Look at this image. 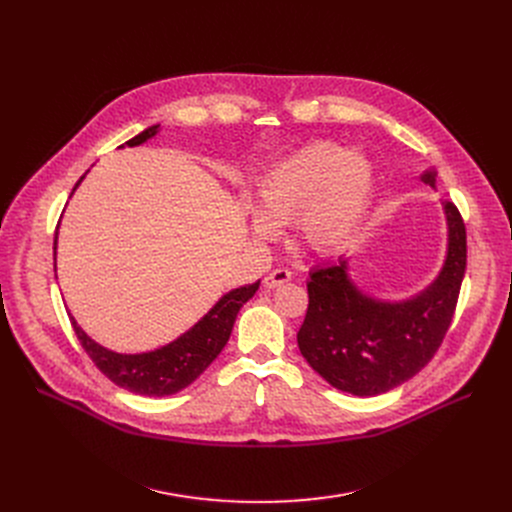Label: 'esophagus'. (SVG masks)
<instances>
[{"mask_svg": "<svg viewBox=\"0 0 512 512\" xmlns=\"http://www.w3.org/2000/svg\"><path fill=\"white\" fill-rule=\"evenodd\" d=\"M288 280H292V272L286 270V267H278V270H274L272 274L265 276L263 284H265L267 288H278V286L286 284Z\"/></svg>", "mask_w": 512, "mask_h": 512, "instance_id": "34e87169", "label": "esophagus"}]
</instances>
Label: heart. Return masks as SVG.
Returning <instances> with one entry per match:
<instances>
[{
  "label": "heart",
  "instance_id": "1",
  "mask_svg": "<svg viewBox=\"0 0 512 512\" xmlns=\"http://www.w3.org/2000/svg\"><path fill=\"white\" fill-rule=\"evenodd\" d=\"M373 186L375 168L365 153L330 141L309 143L261 176L251 230L270 238L276 224L297 220L311 249L332 251L359 228Z\"/></svg>",
  "mask_w": 512,
  "mask_h": 512
}]
</instances>
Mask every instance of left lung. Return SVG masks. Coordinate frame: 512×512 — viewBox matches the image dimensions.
<instances>
[{
  "label": "left lung",
  "mask_w": 512,
  "mask_h": 512,
  "mask_svg": "<svg viewBox=\"0 0 512 512\" xmlns=\"http://www.w3.org/2000/svg\"><path fill=\"white\" fill-rule=\"evenodd\" d=\"M421 180L436 186V172ZM448 249L438 278L407 301L373 299L348 276L346 259L319 265L307 282L309 307L297 334L301 355L330 386L378 396L411 380L440 348L467 267L465 222L444 203Z\"/></svg>",
  "instance_id": "obj_1"
}]
</instances>
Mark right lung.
Segmentation results:
<instances>
[{
  "label": "right lung",
  "instance_id": "obj_1",
  "mask_svg": "<svg viewBox=\"0 0 512 512\" xmlns=\"http://www.w3.org/2000/svg\"><path fill=\"white\" fill-rule=\"evenodd\" d=\"M157 132L159 124L149 126L141 134H137V137L126 141V145H143L145 141L153 139ZM83 178L85 176H80L76 186L83 182ZM76 186L72 188V193L76 191ZM56 245L58 236L53 240V259H56ZM257 288L259 280L255 284L230 290L207 311V315H203L197 324L188 332H184L180 338L166 346L155 348V351L139 355H122L107 351L105 346L97 344L83 332V328L76 324V319L72 315L70 321L76 338L83 344L87 355L93 359V363L105 378H110L116 386L134 394L170 396L180 392L188 384H193L211 365V361L222 353V348L226 346L232 334L240 307L253 297Z\"/></svg>",
  "mask_w": 512,
  "mask_h": 512
}]
</instances>
